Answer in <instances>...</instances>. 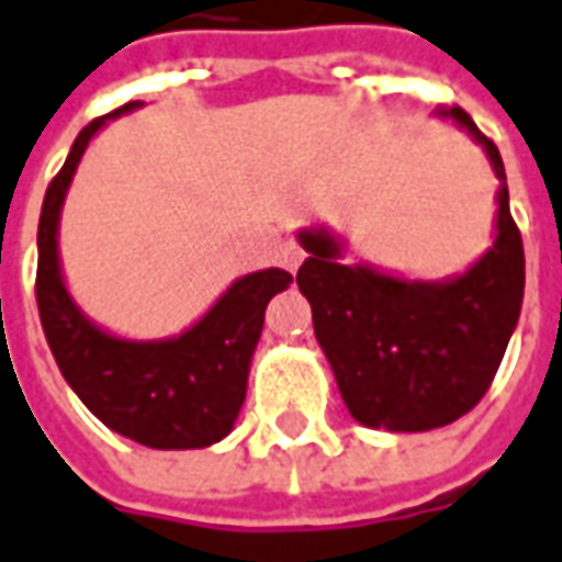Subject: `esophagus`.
<instances>
[{
	"label": "esophagus",
	"mask_w": 562,
	"mask_h": 562,
	"mask_svg": "<svg viewBox=\"0 0 562 562\" xmlns=\"http://www.w3.org/2000/svg\"><path fill=\"white\" fill-rule=\"evenodd\" d=\"M304 261V251H301V245L295 239H289V243L282 245V263H285V270H299V263Z\"/></svg>",
	"instance_id": "1"
}]
</instances>
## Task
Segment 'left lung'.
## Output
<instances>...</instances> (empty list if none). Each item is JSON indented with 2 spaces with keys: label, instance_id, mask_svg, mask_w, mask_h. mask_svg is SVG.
Here are the masks:
<instances>
[{
  "label": "left lung",
  "instance_id": "obj_1",
  "mask_svg": "<svg viewBox=\"0 0 562 562\" xmlns=\"http://www.w3.org/2000/svg\"><path fill=\"white\" fill-rule=\"evenodd\" d=\"M436 117L485 148L497 186L492 248L448 280H404L373 263H341L345 243L326 226L299 233L307 261L299 289L341 401L360 426L426 432L470 414L504 360L526 289L522 236L510 217L501 151L463 108Z\"/></svg>",
  "mask_w": 562,
  "mask_h": 562
}]
</instances>
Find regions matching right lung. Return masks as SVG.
<instances>
[{
    "label": "right lung",
    "mask_w": 562,
    "mask_h": 562,
    "mask_svg": "<svg viewBox=\"0 0 562 562\" xmlns=\"http://www.w3.org/2000/svg\"><path fill=\"white\" fill-rule=\"evenodd\" d=\"M136 108L139 102H126L83 126L46 189L36 233V304L61 376L108 429L158 451L207 448L233 432L251 355L261 339L263 311L277 292L289 289L292 273L267 267L239 277L189 329L167 339L114 336L77 307L58 255L61 207L92 136Z\"/></svg>",
    "instance_id": "add662e5"
}]
</instances>
